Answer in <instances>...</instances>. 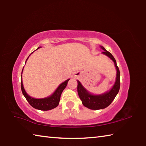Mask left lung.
<instances>
[{
	"instance_id": "obj_1",
	"label": "left lung",
	"mask_w": 146,
	"mask_h": 146,
	"mask_svg": "<svg viewBox=\"0 0 146 146\" xmlns=\"http://www.w3.org/2000/svg\"><path fill=\"white\" fill-rule=\"evenodd\" d=\"M101 48L103 49L104 51L102 53L107 55L111 60L114 62L115 66L117 69V77L116 81L113 86L109 92L105 93L104 94L100 95H94L90 94L89 92L86 90V89L82 85L81 83L78 81V86H77V90L80 98L81 99L83 105L85 107H87L92 110H99L103 109L107 107L108 105L111 104V102L115 98L116 95L119 93L120 82V71L119 67L117 66L115 59L112 56L110 52L107 51L103 46H100Z\"/></svg>"
}]
</instances>
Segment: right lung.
I'll return each mask as SVG.
<instances>
[{
  "mask_svg": "<svg viewBox=\"0 0 146 146\" xmlns=\"http://www.w3.org/2000/svg\"><path fill=\"white\" fill-rule=\"evenodd\" d=\"M39 48L41 47H39L38 49H39ZM27 59H28V58H27ZM22 72H23V71H22ZM69 80L70 79H68L66 80L65 82H64L63 83H62L61 84L58 86V88L56 89V90L54 92L53 94L51 95L50 97L45 98L36 99V98L31 97L30 96H29L27 94L24 88L23 82L21 81V86L22 92H23V94L24 97H25L27 101L29 102V104L31 105L33 108H36V109H38V110H49L55 107H56L58 105L59 102H60V100L61 95L62 94V92H63V91L64 90V89L66 88V86L68 84V82Z\"/></svg>",
  "mask_w": 146,
  "mask_h": 146,
  "instance_id": "obj_1",
  "label": "right lung"
}]
</instances>
